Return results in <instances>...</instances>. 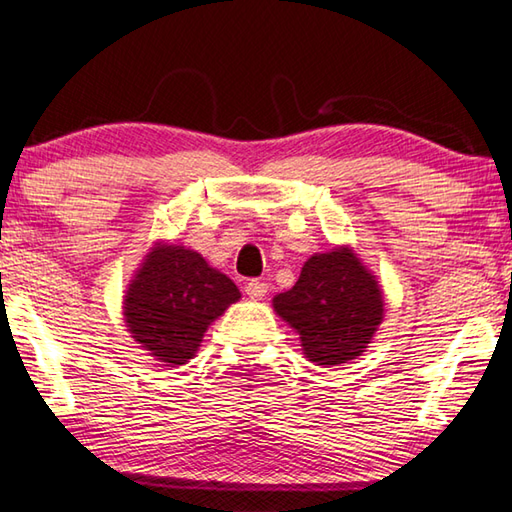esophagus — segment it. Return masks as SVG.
<instances>
[{"instance_id":"34e87169","label":"esophagus","mask_w":512,"mask_h":512,"mask_svg":"<svg viewBox=\"0 0 512 512\" xmlns=\"http://www.w3.org/2000/svg\"><path fill=\"white\" fill-rule=\"evenodd\" d=\"M268 293V284L266 282H259V279H250V282L246 284V295L250 299H255V302H259V299H264Z\"/></svg>"}]
</instances>
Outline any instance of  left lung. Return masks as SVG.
I'll use <instances>...</instances> for the list:
<instances>
[{"label":"left lung","mask_w":512,"mask_h":512,"mask_svg":"<svg viewBox=\"0 0 512 512\" xmlns=\"http://www.w3.org/2000/svg\"><path fill=\"white\" fill-rule=\"evenodd\" d=\"M384 306L377 275L348 244L310 255L295 286L273 297L304 357L322 368L362 355L384 322Z\"/></svg>","instance_id":"obj_1"}]
</instances>
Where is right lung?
Here are the masks:
<instances>
[{"instance_id":"obj_1","label":"right lung","mask_w":512,"mask_h":512,"mask_svg":"<svg viewBox=\"0 0 512 512\" xmlns=\"http://www.w3.org/2000/svg\"><path fill=\"white\" fill-rule=\"evenodd\" d=\"M239 288L184 244L155 242L124 295L130 337L164 366H184L197 355L215 319L239 302Z\"/></svg>"}]
</instances>
